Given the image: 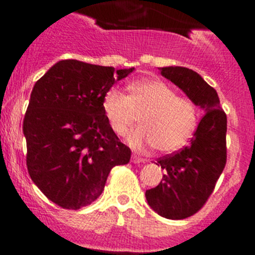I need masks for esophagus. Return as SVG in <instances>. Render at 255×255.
Instances as JSON below:
<instances>
[{
	"label": "esophagus",
	"mask_w": 255,
	"mask_h": 255,
	"mask_svg": "<svg viewBox=\"0 0 255 255\" xmlns=\"http://www.w3.org/2000/svg\"><path fill=\"white\" fill-rule=\"evenodd\" d=\"M131 162L132 163H136V164H139V163H145V159L144 158H140V157H138V155H132L131 157Z\"/></svg>",
	"instance_id": "esophagus-1"
}]
</instances>
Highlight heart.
Instances as JSON below:
<instances>
[{
	"label": "heart",
	"mask_w": 255,
	"mask_h": 255,
	"mask_svg": "<svg viewBox=\"0 0 255 255\" xmlns=\"http://www.w3.org/2000/svg\"><path fill=\"white\" fill-rule=\"evenodd\" d=\"M129 91L126 96L112 88L103 97V112L115 134H128L139 117L141 128L128 138L135 149L153 145L158 152L170 153L188 143L199 117L193 101L179 97L173 88L158 79L134 83Z\"/></svg>",
	"instance_id": "heart-1"
}]
</instances>
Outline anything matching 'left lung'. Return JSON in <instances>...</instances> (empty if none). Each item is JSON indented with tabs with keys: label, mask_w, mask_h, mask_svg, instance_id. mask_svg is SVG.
Segmentation results:
<instances>
[{
	"label": "left lung",
	"mask_w": 255,
	"mask_h": 255,
	"mask_svg": "<svg viewBox=\"0 0 255 255\" xmlns=\"http://www.w3.org/2000/svg\"><path fill=\"white\" fill-rule=\"evenodd\" d=\"M161 75L179 87L204 112L190 144L158 159L166 170L161 182L145 191L150 208L168 220L197 213L215 189L226 164V114L217 92L194 70L161 67Z\"/></svg>",
	"instance_id": "1"
}]
</instances>
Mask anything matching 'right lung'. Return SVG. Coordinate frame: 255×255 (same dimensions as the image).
<instances>
[{
	"label": "right lung",
	"instance_id": "add662e5",
	"mask_svg": "<svg viewBox=\"0 0 255 255\" xmlns=\"http://www.w3.org/2000/svg\"><path fill=\"white\" fill-rule=\"evenodd\" d=\"M132 71L62 60L35 83L22 123L26 166L57 206L91 204L102 194L110 171L130 161L131 150L110 128L102 101Z\"/></svg>",
	"mask_w": 255,
	"mask_h": 255
}]
</instances>
